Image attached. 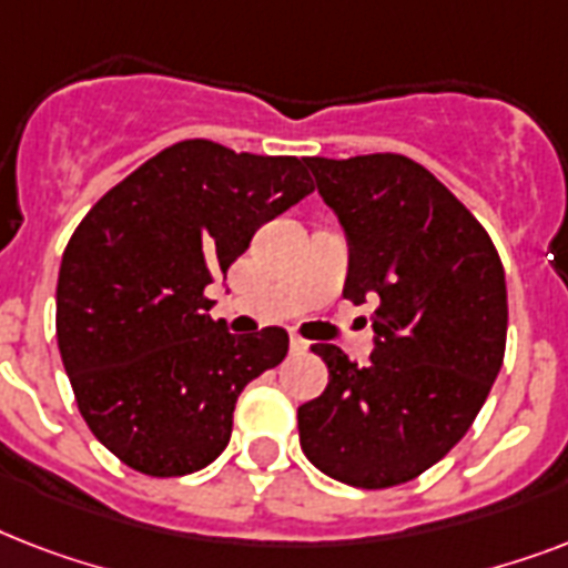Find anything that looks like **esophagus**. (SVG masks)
Returning a JSON list of instances; mask_svg holds the SVG:
<instances>
[{"label":"esophagus","instance_id":"obj_1","mask_svg":"<svg viewBox=\"0 0 568 568\" xmlns=\"http://www.w3.org/2000/svg\"><path fill=\"white\" fill-rule=\"evenodd\" d=\"M288 347H292V354H306V351H310V342H306V338H301V336H292Z\"/></svg>","mask_w":568,"mask_h":568}]
</instances>
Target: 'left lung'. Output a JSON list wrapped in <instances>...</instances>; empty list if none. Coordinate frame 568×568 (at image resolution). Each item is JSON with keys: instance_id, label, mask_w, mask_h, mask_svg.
Wrapping results in <instances>:
<instances>
[{"instance_id": "8db88e82", "label": "left lung", "mask_w": 568, "mask_h": 568, "mask_svg": "<svg viewBox=\"0 0 568 568\" xmlns=\"http://www.w3.org/2000/svg\"><path fill=\"white\" fill-rule=\"evenodd\" d=\"M351 244L345 297L377 301L372 363L312 345L324 395L297 409L312 466L359 489L406 484L480 413L507 347V283L489 232L427 168L397 153L306 159Z\"/></svg>"}]
</instances>
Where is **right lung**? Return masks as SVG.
Segmentation results:
<instances>
[{
  "instance_id": "1",
  "label": "right lung",
  "mask_w": 568,
  "mask_h": 568,
  "mask_svg": "<svg viewBox=\"0 0 568 568\" xmlns=\"http://www.w3.org/2000/svg\"><path fill=\"white\" fill-rule=\"evenodd\" d=\"M312 191L306 159L194 138L129 173L75 226L58 271V351L79 413L120 463L182 477L221 457L235 400L283 363L288 333L232 336L209 315L205 285Z\"/></svg>"
}]
</instances>
